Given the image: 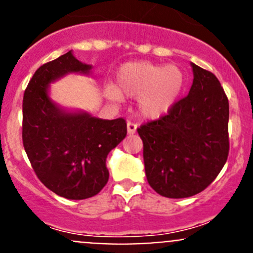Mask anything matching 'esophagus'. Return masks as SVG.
I'll use <instances>...</instances> for the list:
<instances>
[{
  "label": "esophagus",
  "mask_w": 253,
  "mask_h": 253,
  "mask_svg": "<svg viewBox=\"0 0 253 253\" xmlns=\"http://www.w3.org/2000/svg\"><path fill=\"white\" fill-rule=\"evenodd\" d=\"M137 132V125L133 122H127V133L134 134Z\"/></svg>",
  "instance_id": "1"
}]
</instances>
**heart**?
Returning a JSON list of instances; mask_svg holds the SVG:
<instances>
[{
	"instance_id": "b5f03b06",
	"label": "heart",
	"mask_w": 253,
	"mask_h": 253,
	"mask_svg": "<svg viewBox=\"0 0 253 253\" xmlns=\"http://www.w3.org/2000/svg\"><path fill=\"white\" fill-rule=\"evenodd\" d=\"M185 86V75L175 65L138 61L117 70L114 85L105 90L112 101L136 98V108L142 117L158 120L171 111Z\"/></svg>"
}]
</instances>
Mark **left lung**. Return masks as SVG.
Wrapping results in <instances>:
<instances>
[{
    "label": "left lung",
    "mask_w": 253,
    "mask_h": 253,
    "mask_svg": "<svg viewBox=\"0 0 253 253\" xmlns=\"http://www.w3.org/2000/svg\"><path fill=\"white\" fill-rule=\"evenodd\" d=\"M188 95L167 116L138 128L145 175L155 192L186 198L218 176L229 153V101L213 73L191 62Z\"/></svg>",
    "instance_id": "8db88e82"
}]
</instances>
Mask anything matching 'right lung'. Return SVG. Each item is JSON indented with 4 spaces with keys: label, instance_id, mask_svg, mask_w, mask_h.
Returning <instances> with one entry per match:
<instances>
[{
    "label": "right lung",
    "instance_id": "1",
    "mask_svg": "<svg viewBox=\"0 0 253 253\" xmlns=\"http://www.w3.org/2000/svg\"><path fill=\"white\" fill-rule=\"evenodd\" d=\"M91 68L68 51L38 68L23 98V145L30 164L48 190L67 200L103 190L108 154L127 134L124 119H99L51 98V84L68 75L90 76Z\"/></svg>",
    "mask_w": 253,
    "mask_h": 253
}]
</instances>
